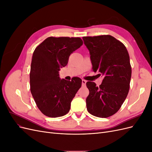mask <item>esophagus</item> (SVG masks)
<instances>
[{
    "label": "esophagus",
    "instance_id": "1",
    "mask_svg": "<svg viewBox=\"0 0 152 152\" xmlns=\"http://www.w3.org/2000/svg\"><path fill=\"white\" fill-rule=\"evenodd\" d=\"M86 84V80L82 79V86H85Z\"/></svg>",
    "mask_w": 152,
    "mask_h": 152
}]
</instances>
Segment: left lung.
<instances>
[{"label":"left lung","mask_w":152,"mask_h":152,"mask_svg":"<svg viewBox=\"0 0 152 152\" xmlns=\"http://www.w3.org/2000/svg\"><path fill=\"white\" fill-rule=\"evenodd\" d=\"M93 70L103 76L99 87L87 82V111L94 116L107 118L120 109L129 90L131 78L130 59L126 48L111 35L84 37Z\"/></svg>","instance_id":"8db88e82"}]
</instances>
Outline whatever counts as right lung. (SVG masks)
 <instances>
[{
  "label": "right lung",
  "instance_id": "obj_1",
  "mask_svg": "<svg viewBox=\"0 0 152 152\" xmlns=\"http://www.w3.org/2000/svg\"><path fill=\"white\" fill-rule=\"evenodd\" d=\"M82 44L79 37H50L35 48L30 68V91L45 115L56 118L70 111L82 80L79 77L71 81L61 79L59 71L67 65L70 55Z\"/></svg>",
  "mask_w": 152,
  "mask_h": 152
}]
</instances>
